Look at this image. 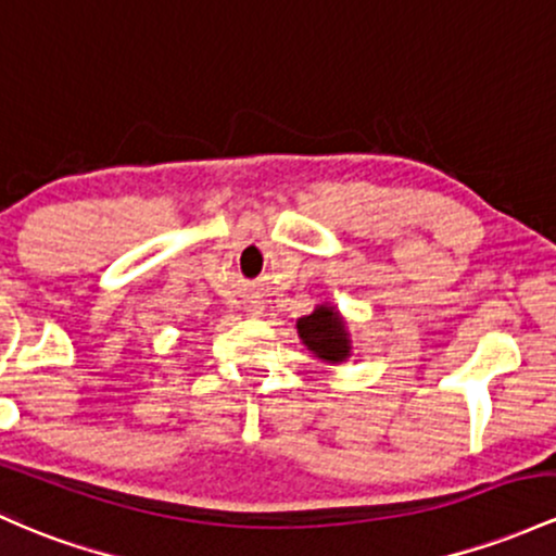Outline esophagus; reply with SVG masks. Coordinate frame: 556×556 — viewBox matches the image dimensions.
I'll use <instances>...</instances> for the list:
<instances>
[{"label":"esophagus","instance_id":"34e87169","mask_svg":"<svg viewBox=\"0 0 556 556\" xmlns=\"http://www.w3.org/2000/svg\"><path fill=\"white\" fill-rule=\"evenodd\" d=\"M253 314H261V311H258V306H255V308H253Z\"/></svg>","mask_w":556,"mask_h":556}]
</instances>
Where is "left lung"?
<instances>
[{"mask_svg": "<svg viewBox=\"0 0 556 556\" xmlns=\"http://www.w3.org/2000/svg\"><path fill=\"white\" fill-rule=\"evenodd\" d=\"M298 332H301V340L308 345V351H314L325 362H343L351 351L343 319L329 306H319L311 316H303L298 321Z\"/></svg>", "mask_w": 556, "mask_h": 556, "instance_id": "8db88e82", "label": "left lung"}]
</instances>
